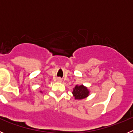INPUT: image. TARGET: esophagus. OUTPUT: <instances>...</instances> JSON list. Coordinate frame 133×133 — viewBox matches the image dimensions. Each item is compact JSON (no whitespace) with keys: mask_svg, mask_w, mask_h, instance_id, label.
<instances>
[{"mask_svg":"<svg viewBox=\"0 0 133 133\" xmlns=\"http://www.w3.org/2000/svg\"><path fill=\"white\" fill-rule=\"evenodd\" d=\"M56 81H57V82H59V83H61V82H62V79H61V78H58L57 79H56Z\"/></svg>","mask_w":133,"mask_h":133,"instance_id":"1","label":"esophagus"}]
</instances>
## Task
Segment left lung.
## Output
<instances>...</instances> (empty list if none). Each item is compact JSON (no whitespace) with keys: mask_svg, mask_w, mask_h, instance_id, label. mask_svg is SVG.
Here are the masks:
<instances>
[{"mask_svg":"<svg viewBox=\"0 0 133 133\" xmlns=\"http://www.w3.org/2000/svg\"><path fill=\"white\" fill-rule=\"evenodd\" d=\"M72 95L75 97V99H83L85 98L89 95V90H88L87 87L82 85H76L73 89Z\"/></svg>","mask_w":133,"mask_h":133,"instance_id":"left-lung-1","label":"left lung"}]
</instances>
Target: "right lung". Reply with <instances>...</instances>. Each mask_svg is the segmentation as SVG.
Listing matches in <instances>:
<instances>
[{
  "label": "right lung",
  "mask_w": 133,
  "mask_h": 133,
  "mask_svg": "<svg viewBox=\"0 0 133 133\" xmlns=\"http://www.w3.org/2000/svg\"><path fill=\"white\" fill-rule=\"evenodd\" d=\"M41 92H42V91H41Z\"/></svg>",
  "instance_id": "obj_1"
}]
</instances>
